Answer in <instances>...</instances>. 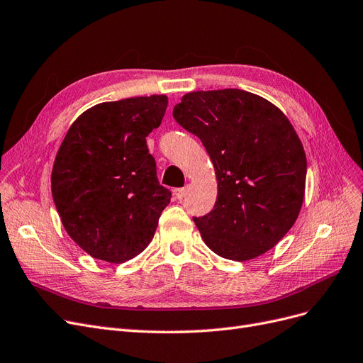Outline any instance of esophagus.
Returning <instances> with one entry per match:
<instances>
[{
	"mask_svg": "<svg viewBox=\"0 0 363 363\" xmlns=\"http://www.w3.org/2000/svg\"><path fill=\"white\" fill-rule=\"evenodd\" d=\"M186 193H189V189H186V186H184V189H177V190H174V196H177L178 200H182L186 196Z\"/></svg>",
	"mask_w": 363,
	"mask_h": 363,
	"instance_id": "esophagus-1",
	"label": "esophagus"
}]
</instances>
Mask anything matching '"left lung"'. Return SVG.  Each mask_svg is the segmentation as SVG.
Returning a JSON list of instances; mask_svg holds the SVG:
<instances>
[{
	"label": "left lung",
	"mask_w": 363,
	"mask_h": 363,
	"mask_svg": "<svg viewBox=\"0 0 363 363\" xmlns=\"http://www.w3.org/2000/svg\"><path fill=\"white\" fill-rule=\"evenodd\" d=\"M173 118L202 140L216 169L217 202L193 218L205 244L238 262L274 248L299 216L306 179L303 146L286 115L229 88L185 94Z\"/></svg>",
	"instance_id": "left-lung-1"
}]
</instances>
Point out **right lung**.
<instances>
[{"label":"right lung","instance_id":"obj_1","mask_svg":"<svg viewBox=\"0 0 363 363\" xmlns=\"http://www.w3.org/2000/svg\"><path fill=\"white\" fill-rule=\"evenodd\" d=\"M166 107V96L100 103L65 134L52 169V197L67 233L94 259L136 257L170 203L146 146Z\"/></svg>","mask_w":363,"mask_h":363}]
</instances>
